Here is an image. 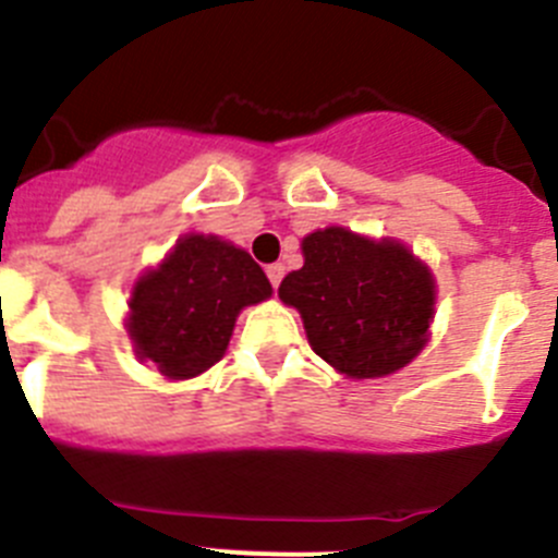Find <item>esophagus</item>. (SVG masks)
<instances>
[{
	"label": "esophagus",
	"instance_id": "esophagus-1",
	"mask_svg": "<svg viewBox=\"0 0 558 558\" xmlns=\"http://www.w3.org/2000/svg\"><path fill=\"white\" fill-rule=\"evenodd\" d=\"M283 275H286L283 264H269L267 267V278H269V283H272V289H278L280 280H283Z\"/></svg>",
	"mask_w": 558,
	"mask_h": 558
}]
</instances>
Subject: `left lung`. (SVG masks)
<instances>
[{"label":"left lung","mask_w":558,"mask_h":558,"mask_svg":"<svg viewBox=\"0 0 558 558\" xmlns=\"http://www.w3.org/2000/svg\"><path fill=\"white\" fill-rule=\"evenodd\" d=\"M305 264L278 294L303 316L308 344L348 378H384L428 341L436 283L409 247L364 239L348 228L303 239Z\"/></svg>","instance_id":"8db88e82"}]
</instances>
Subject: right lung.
<instances>
[{
    "label": "right lung",
    "instance_id": "obj_1",
    "mask_svg": "<svg viewBox=\"0 0 558 558\" xmlns=\"http://www.w3.org/2000/svg\"><path fill=\"white\" fill-rule=\"evenodd\" d=\"M269 294L267 275L242 247L219 235H183L133 286L128 333L135 355L169 380L194 378L225 355L239 311Z\"/></svg>",
    "mask_w": 558,
    "mask_h": 558
}]
</instances>
